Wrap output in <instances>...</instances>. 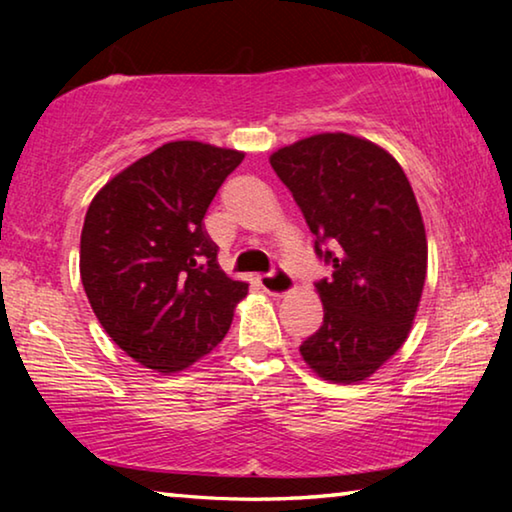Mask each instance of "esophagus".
I'll return each instance as SVG.
<instances>
[{"instance_id":"34e87169","label":"esophagus","mask_w":512,"mask_h":512,"mask_svg":"<svg viewBox=\"0 0 512 512\" xmlns=\"http://www.w3.org/2000/svg\"><path fill=\"white\" fill-rule=\"evenodd\" d=\"M259 287L271 293V296H287V293L296 289V282H293V277L287 271L277 268V271L259 277Z\"/></svg>"}]
</instances>
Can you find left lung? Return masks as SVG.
Listing matches in <instances>:
<instances>
[{"label":"left lung","instance_id":"8db88e82","mask_svg":"<svg viewBox=\"0 0 512 512\" xmlns=\"http://www.w3.org/2000/svg\"><path fill=\"white\" fill-rule=\"evenodd\" d=\"M268 160L332 266L316 282L323 325L302 359L332 384H359L409 339L422 298L427 232L409 178L386 149L348 133L305 137Z\"/></svg>","mask_w":512,"mask_h":512}]
</instances>
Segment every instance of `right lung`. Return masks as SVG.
<instances>
[{
    "instance_id": "1",
    "label": "right lung",
    "mask_w": 512,
    "mask_h": 512,
    "mask_svg": "<svg viewBox=\"0 0 512 512\" xmlns=\"http://www.w3.org/2000/svg\"><path fill=\"white\" fill-rule=\"evenodd\" d=\"M244 153L167 142L92 198L81 232V282L101 327L128 357L180 372L228 334L248 284L216 262L205 212Z\"/></svg>"
}]
</instances>
